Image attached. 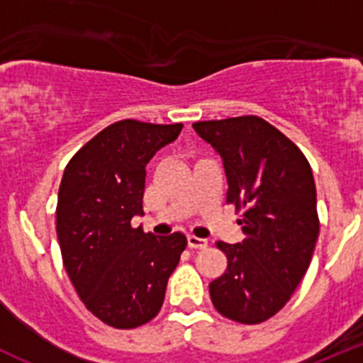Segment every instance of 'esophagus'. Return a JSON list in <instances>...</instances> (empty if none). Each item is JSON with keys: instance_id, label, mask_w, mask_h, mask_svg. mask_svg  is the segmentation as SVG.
I'll list each match as a JSON object with an SVG mask.
<instances>
[{"instance_id": "obj_1", "label": "esophagus", "mask_w": 363, "mask_h": 363, "mask_svg": "<svg viewBox=\"0 0 363 363\" xmlns=\"http://www.w3.org/2000/svg\"><path fill=\"white\" fill-rule=\"evenodd\" d=\"M187 243L191 249H205L207 247V240H201L198 236H192V234L187 236Z\"/></svg>"}]
</instances>
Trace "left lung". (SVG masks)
Masks as SVG:
<instances>
[{
    "label": "left lung",
    "instance_id": "8db88e82",
    "mask_svg": "<svg viewBox=\"0 0 363 363\" xmlns=\"http://www.w3.org/2000/svg\"><path fill=\"white\" fill-rule=\"evenodd\" d=\"M192 127L223 160L227 203L245 234L236 245L216 242L227 269L211 281V300L233 322L262 323L291 300L309 269L320 233L313 171L300 147L264 118Z\"/></svg>",
    "mask_w": 363,
    "mask_h": 363
}]
</instances>
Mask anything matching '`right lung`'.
Returning <instances> with one entry per match:
<instances>
[{"label": "right lung", "mask_w": 363, "mask_h": 363, "mask_svg": "<svg viewBox=\"0 0 363 363\" xmlns=\"http://www.w3.org/2000/svg\"><path fill=\"white\" fill-rule=\"evenodd\" d=\"M182 127L116 121L74 154L63 172L56 207L63 265L86 309L116 329L140 327L160 313L187 245L182 233L152 236L130 225L143 214L145 165Z\"/></svg>", "instance_id": "right-lung-1"}]
</instances>
